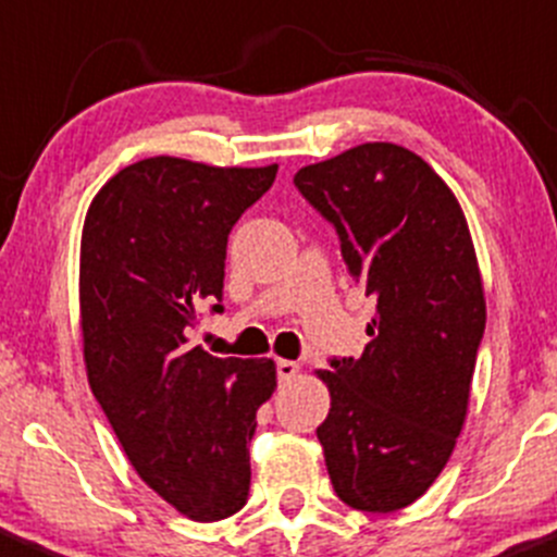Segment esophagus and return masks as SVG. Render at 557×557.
<instances>
[{"mask_svg": "<svg viewBox=\"0 0 557 557\" xmlns=\"http://www.w3.org/2000/svg\"><path fill=\"white\" fill-rule=\"evenodd\" d=\"M297 372H300V364L297 362H289V359H278L276 362V375L281 383H289Z\"/></svg>", "mask_w": 557, "mask_h": 557, "instance_id": "esophagus-1", "label": "esophagus"}]
</instances>
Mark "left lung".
Wrapping results in <instances>:
<instances>
[{
  "label": "left lung",
  "mask_w": 557,
  "mask_h": 557,
  "mask_svg": "<svg viewBox=\"0 0 557 557\" xmlns=\"http://www.w3.org/2000/svg\"><path fill=\"white\" fill-rule=\"evenodd\" d=\"M295 187L375 300L362 357L319 370L332 397L317 429L326 472L348 507L394 512L437 480L467 418L485 332L472 236L432 165L388 141L306 165Z\"/></svg>",
  "instance_id": "1"
}]
</instances>
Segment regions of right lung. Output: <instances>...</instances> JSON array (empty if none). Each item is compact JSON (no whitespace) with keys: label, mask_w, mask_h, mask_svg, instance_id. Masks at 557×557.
<instances>
[{"label":"right lung","mask_w":557,"mask_h":557,"mask_svg":"<svg viewBox=\"0 0 557 557\" xmlns=\"http://www.w3.org/2000/svg\"><path fill=\"white\" fill-rule=\"evenodd\" d=\"M276 171L160 154L114 174L85 216L79 317L94 397L139 478L200 523L249 498V443L276 364L211 357L190 335L203 302L225 311L227 236Z\"/></svg>","instance_id":"right-lung-1"}]
</instances>
